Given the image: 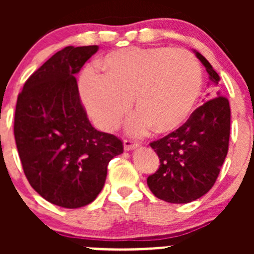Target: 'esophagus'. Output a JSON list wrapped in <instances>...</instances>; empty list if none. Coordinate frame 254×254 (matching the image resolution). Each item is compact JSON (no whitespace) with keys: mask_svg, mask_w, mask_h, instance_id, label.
Returning <instances> with one entry per match:
<instances>
[{"mask_svg":"<svg viewBox=\"0 0 254 254\" xmlns=\"http://www.w3.org/2000/svg\"><path fill=\"white\" fill-rule=\"evenodd\" d=\"M139 146V143L136 141H134V140L131 139H125L124 140V148L125 151H131V150H135V148Z\"/></svg>","mask_w":254,"mask_h":254,"instance_id":"esophagus-1","label":"esophagus"}]
</instances>
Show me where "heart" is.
<instances>
[{
  "label": "heart",
  "instance_id": "heart-1",
  "mask_svg": "<svg viewBox=\"0 0 254 254\" xmlns=\"http://www.w3.org/2000/svg\"><path fill=\"white\" fill-rule=\"evenodd\" d=\"M98 68L101 75H82L79 91L88 114L106 131L120 124L132 98L137 112L127 122V131H173L191 114L203 86L200 65L184 49H123L108 54Z\"/></svg>",
  "mask_w": 254,
  "mask_h": 254
}]
</instances>
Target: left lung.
Returning <instances> with one entry per match:
<instances>
[{
  "instance_id": "left-lung-1",
  "label": "left lung",
  "mask_w": 254,
  "mask_h": 254,
  "mask_svg": "<svg viewBox=\"0 0 254 254\" xmlns=\"http://www.w3.org/2000/svg\"><path fill=\"white\" fill-rule=\"evenodd\" d=\"M194 53L209 73L207 84L212 89L206 97H218L196 108L176 131L150 143L160 158V168L148 176L147 186L156 198L172 204L190 203L206 194L229 151V101L217 91L216 71L200 53Z\"/></svg>"
}]
</instances>
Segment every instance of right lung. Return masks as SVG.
I'll use <instances>...</instances> for the list:
<instances>
[{"label":"right lung","mask_w":254,"mask_h":254,"mask_svg":"<svg viewBox=\"0 0 254 254\" xmlns=\"http://www.w3.org/2000/svg\"><path fill=\"white\" fill-rule=\"evenodd\" d=\"M98 45L66 47L23 86L14 139L23 171L49 203L76 209L103 189L109 161L123 153L117 136L94 129L81 104L75 75Z\"/></svg>","instance_id":"1"}]
</instances>
